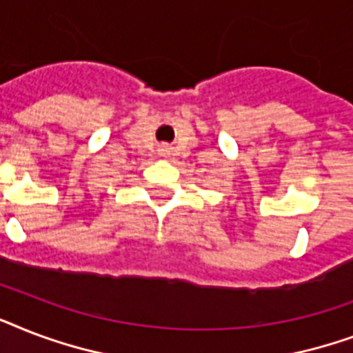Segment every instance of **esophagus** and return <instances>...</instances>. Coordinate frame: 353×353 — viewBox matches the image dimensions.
I'll use <instances>...</instances> for the list:
<instances>
[{
    "label": "esophagus",
    "instance_id": "obj_1",
    "mask_svg": "<svg viewBox=\"0 0 353 353\" xmlns=\"http://www.w3.org/2000/svg\"><path fill=\"white\" fill-rule=\"evenodd\" d=\"M159 152H161V155H166V154H168V152H170V148L163 144V146H161V148H159Z\"/></svg>",
    "mask_w": 353,
    "mask_h": 353
}]
</instances>
